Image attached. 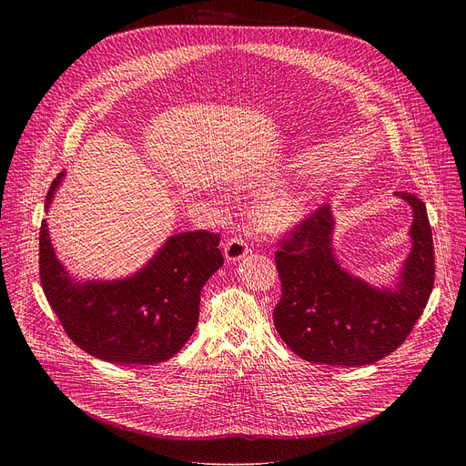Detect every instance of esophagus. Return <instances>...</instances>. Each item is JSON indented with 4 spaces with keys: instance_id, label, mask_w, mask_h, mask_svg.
<instances>
[{
    "instance_id": "obj_1",
    "label": "esophagus",
    "mask_w": 466,
    "mask_h": 466,
    "mask_svg": "<svg viewBox=\"0 0 466 466\" xmlns=\"http://www.w3.org/2000/svg\"><path fill=\"white\" fill-rule=\"evenodd\" d=\"M249 253V246L248 241L239 238V236H234V238H228L227 243H225V257L227 260H241L243 257H246Z\"/></svg>"
}]
</instances>
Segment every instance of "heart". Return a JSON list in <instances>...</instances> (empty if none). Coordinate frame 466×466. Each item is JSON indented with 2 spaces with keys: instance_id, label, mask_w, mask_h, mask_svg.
<instances>
[{
  "instance_id": "b5f03b06",
  "label": "heart",
  "mask_w": 466,
  "mask_h": 466,
  "mask_svg": "<svg viewBox=\"0 0 466 466\" xmlns=\"http://www.w3.org/2000/svg\"><path fill=\"white\" fill-rule=\"evenodd\" d=\"M304 206L299 198H292V196H274L272 200L260 206L258 217L264 225L272 228H283L302 215Z\"/></svg>"
}]
</instances>
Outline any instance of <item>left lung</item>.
Returning <instances> with one entry per match:
<instances>
[{
  "label": "left lung",
  "instance_id": "8db88e82",
  "mask_svg": "<svg viewBox=\"0 0 466 466\" xmlns=\"http://www.w3.org/2000/svg\"><path fill=\"white\" fill-rule=\"evenodd\" d=\"M413 209L411 253L397 289H372L346 274L330 248L327 204L304 215L274 253L281 299L274 325L281 339L308 362L364 366L399 350L421 317L434 285V246L425 204L397 192Z\"/></svg>",
  "mask_w": 466,
  "mask_h": 466
}]
</instances>
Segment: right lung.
<instances>
[{"mask_svg": "<svg viewBox=\"0 0 466 466\" xmlns=\"http://www.w3.org/2000/svg\"><path fill=\"white\" fill-rule=\"evenodd\" d=\"M60 174L46 192L53 202ZM218 234L181 232L136 276L77 285L58 262L46 220L39 228V278L67 338L113 364H155L174 357L198 325L200 290L223 266Z\"/></svg>", "mask_w": 466, "mask_h": 466, "instance_id": "add662e5", "label": "right lung"}]
</instances>
